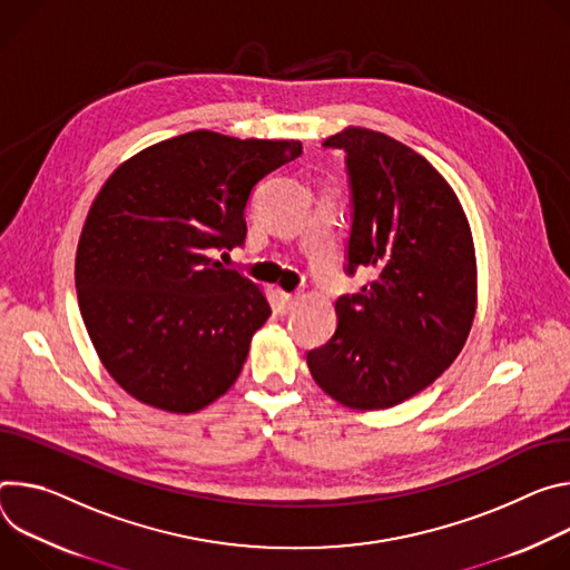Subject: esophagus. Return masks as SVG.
<instances>
[{
  "label": "esophagus",
  "instance_id": "esophagus-1",
  "mask_svg": "<svg viewBox=\"0 0 570 570\" xmlns=\"http://www.w3.org/2000/svg\"><path fill=\"white\" fill-rule=\"evenodd\" d=\"M281 301H283V305L287 307V309H292L294 305H296V301H298V294H289V292H281Z\"/></svg>",
  "mask_w": 570,
  "mask_h": 570
}]
</instances>
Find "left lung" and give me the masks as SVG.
Returning a JSON list of instances; mask_svg holds the SVG:
<instances>
[{"instance_id":"1","label":"left lung","mask_w":570,"mask_h":570,"mask_svg":"<svg viewBox=\"0 0 570 570\" xmlns=\"http://www.w3.org/2000/svg\"><path fill=\"white\" fill-rule=\"evenodd\" d=\"M324 147L344 151L351 189L344 272L373 281L337 298V328L307 366L335 401L385 410L460 355L475 314L473 237L451 185L403 142L348 129Z\"/></svg>"}]
</instances>
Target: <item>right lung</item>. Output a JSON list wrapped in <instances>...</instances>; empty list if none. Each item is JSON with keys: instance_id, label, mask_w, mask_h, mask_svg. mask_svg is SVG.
I'll use <instances>...</instances> for the list:
<instances>
[{"instance_id": "obj_1", "label": "right lung", "mask_w": 570, "mask_h": 570, "mask_svg": "<svg viewBox=\"0 0 570 570\" xmlns=\"http://www.w3.org/2000/svg\"><path fill=\"white\" fill-rule=\"evenodd\" d=\"M301 151L298 140L193 131L140 151L106 180L75 281L88 335L121 390L187 414L237 381L272 307L210 256L244 246L253 187Z\"/></svg>"}]
</instances>
